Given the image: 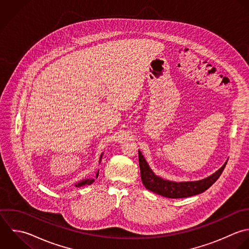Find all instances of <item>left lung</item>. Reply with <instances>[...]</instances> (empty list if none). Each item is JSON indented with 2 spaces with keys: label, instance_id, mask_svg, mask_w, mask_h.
<instances>
[{
  "label": "left lung",
  "instance_id": "obj_1",
  "mask_svg": "<svg viewBox=\"0 0 249 249\" xmlns=\"http://www.w3.org/2000/svg\"><path fill=\"white\" fill-rule=\"evenodd\" d=\"M139 163L141 170V178L143 185L149 191L166 198L178 199L187 198L197 194H201L209 189L221 176L227 162L212 176L196 181H172L164 179L154 174L150 169L145 158L139 150Z\"/></svg>",
  "mask_w": 249,
  "mask_h": 249
}]
</instances>
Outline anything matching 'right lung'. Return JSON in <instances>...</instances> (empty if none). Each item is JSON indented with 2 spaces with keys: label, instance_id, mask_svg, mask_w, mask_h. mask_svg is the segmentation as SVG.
Masks as SVG:
<instances>
[{
  "label": "right lung",
  "instance_id": "right-lung-1",
  "mask_svg": "<svg viewBox=\"0 0 249 249\" xmlns=\"http://www.w3.org/2000/svg\"><path fill=\"white\" fill-rule=\"evenodd\" d=\"M103 154H104V152L101 154V157H100V162H101V160H102ZM98 176H99V170L97 171V173H96V177H95L94 178H85V179H82V180H80L79 182L75 183V184H74V186H75V187H81V186H84V185H91V184H92V183L95 181V179L98 178Z\"/></svg>",
  "mask_w": 249,
  "mask_h": 249
}]
</instances>
